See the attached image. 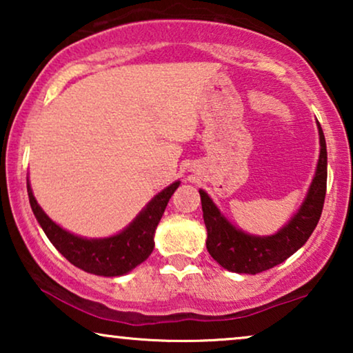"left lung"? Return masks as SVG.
<instances>
[{
  "label": "left lung",
  "instance_id": "left-lung-1",
  "mask_svg": "<svg viewBox=\"0 0 353 353\" xmlns=\"http://www.w3.org/2000/svg\"><path fill=\"white\" fill-rule=\"evenodd\" d=\"M320 133V159L315 176L297 214L272 236H252L230 223L205 191L199 190L204 223L207 228V250L221 267L234 273L257 274L276 267L302 248L316 228L326 196L327 152L323 130Z\"/></svg>",
  "mask_w": 353,
  "mask_h": 353
}]
</instances>
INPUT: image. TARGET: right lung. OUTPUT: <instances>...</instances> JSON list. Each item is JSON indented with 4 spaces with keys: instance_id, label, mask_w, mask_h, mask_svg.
<instances>
[{
    "instance_id": "right-lung-1",
    "label": "right lung",
    "mask_w": 353,
    "mask_h": 353,
    "mask_svg": "<svg viewBox=\"0 0 353 353\" xmlns=\"http://www.w3.org/2000/svg\"><path fill=\"white\" fill-rule=\"evenodd\" d=\"M180 181L172 183L139 212V215L119 234L110 238L86 239L62 230L48 216L33 196L27 181V192L33 215L52 245L77 268L98 276H122L143 263L154 249V233L163 210Z\"/></svg>"
}]
</instances>
